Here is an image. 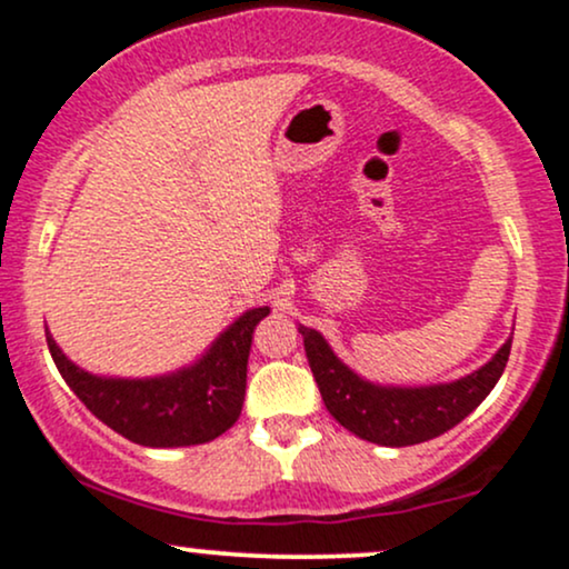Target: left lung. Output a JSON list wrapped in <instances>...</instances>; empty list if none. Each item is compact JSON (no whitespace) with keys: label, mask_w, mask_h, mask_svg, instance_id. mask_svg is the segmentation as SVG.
Here are the masks:
<instances>
[{"label":"left lung","mask_w":569,"mask_h":569,"mask_svg":"<svg viewBox=\"0 0 569 569\" xmlns=\"http://www.w3.org/2000/svg\"><path fill=\"white\" fill-rule=\"evenodd\" d=\"M299 335L305 337L307 361L331 417L358 439L382 447L422 443L466 420L498 385L511 356V339H506L492 361L473 375L426 388H393L363 380L345 367L316 329L299 326Z\"/></svg>","instance_id":"1"}]
</instances>
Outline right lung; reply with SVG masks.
Wrapping results in <instances>:
<instances>
[{"instance_id":"add662e5","label":"right lung","mask_w":569,"mask_h":569,"mask_svg":"<svg viewBox=\"0 0 569 569\" xmlns=\"http://www.w3.org/2000/svg\"><path fill=\"white\" fill-rule=\"evenodd\" d=\"M270 307L246 310L192 367L147 380L90 375L69 361L48 331L58 371L103 426L141 447H192L238 422L246 398L251 337Z\"/></svg>"}]
</instances>
